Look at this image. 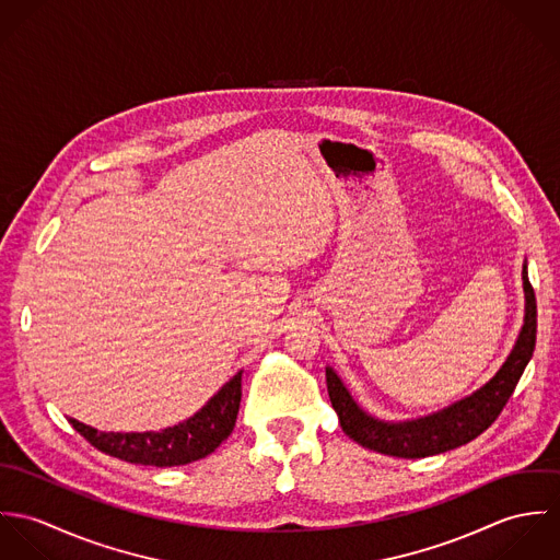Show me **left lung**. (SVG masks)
Listing matches in <instances>:
<instances>
[{"mask_svg": "<svg viewBox=\"0 0 560 560\" xmlns=\"http://www.w3.org/2000/svg\"><path fill=\"white\" fill-rule=\"evenodd\" d=\"M524 282V325L517 340L495 371V375L477 388L472 395L455 400L438 411L405 418L382 420L358 405L349 388L342 384L331 366H325L327 395L338 416L342 431L364 448L400 459H420L464 446L480 435L498 418L506 400L511 399L526 364L535 351L537 338V302L535 291L528 282V262L522 267Z\"/></svg>", "mask_w": 560, "mask_h": 560, "instance_id": "1", "label": "left lung"}]
</instances>
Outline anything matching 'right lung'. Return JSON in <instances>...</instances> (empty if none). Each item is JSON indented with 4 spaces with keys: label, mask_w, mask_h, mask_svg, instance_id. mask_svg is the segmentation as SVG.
<instances>
[{
    "label": "right lung",
    "mask_w": 560,
    "mask_h": 560,
    "mask_svg": "<svg viewBox=\"0 0 560 560\" xmlns=\"http://www.w3.org/2000/svg\"><path fill=\"white\" fill-rule=\"evenodd\" d=\"M241 375L243 371L233 375L194 416L161 431L105 433L75 418H69V422L109 457L158 468L185 466L211 455L233 433L240 413Z\"/></svg>",
    "instance_id": "add662e5"
}]
</instances>
